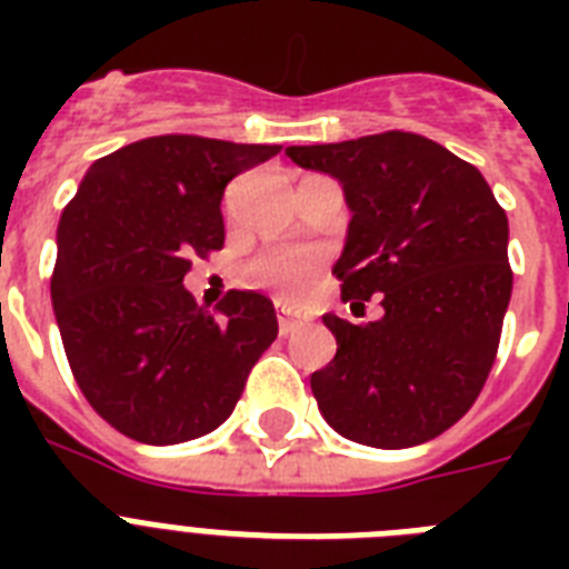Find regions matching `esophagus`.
<instances>
[{
  "instance_id": "34e87169",
  "label": "esophagus",
  "mask_w": 569,
  "mask_h": 569,
  "mask_svg": "<svg viewBox=\"0 0 569 569\" xmlns=\"http://www.w3.org/2000/svg\"><path fill=\"white\" fill-rule=\"evenodd\" d=\"M307 316H292V312L280 310V316H277V325H280V337H289L295 328H301V325H307Z\"/></svg>"
}]
</instances>
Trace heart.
Masks as SVG:
<instances>
[{"mask_svg":"<svg viewBox=\"0 0 569 569\" xmlns=\"http://www.w3.org/2000/svg\"><path fill=\"white\" fill-rule=\"evenodd\" d=\"M316 266H319L316 250H277L259 262L257 274L266 286L277 289L286 298H295L310 286Z\"/></svg>","mask_w":569,"mask_h":569,"instance_id":"obj_1","label":"heart"}]
</instances>
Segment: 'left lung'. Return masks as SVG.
<instances>
[{
	"label": "left lung",
	"instance_id": "left-lung-1",
	"mask_svg": "<svg viewBox=\"0 0 569 569\" xmlns=\"http://www.w3.org/2000/svg\"><path fill=\"white\" fill-rule=\"evenodd\" d=\"M286 156L342 182L351 223L333 274L346 301L383 307L369 325L325 316L337 357L310 378L321 416L375 449L433 440L493 369L513 286L505 209L478 168L413 132Z\"/></svg>",
	"mask_w": 569,
	"mask_h": 569
}]
</instances>
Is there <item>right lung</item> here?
I'll return each instance as SVG.
<instances>
[{
  "instance_id": "add662e5",
  "label": "right lung",
  "mask_w": 569,
  "mask_h": 569,
  "mask_svg": "<svg viewBox=\"0 0 569 569\" xmlns=\"http://www.w3.org/2000/svg\"><path fill=\"white\" fill-rule=\"evenodd\" d=\"M280 153L156 136L88 168L58 221L52 310L82 396L147 446L214 431L277 339L274 303L227 292L218 316L182 286L191 257L223 248L227 182Z\"/></svg>"
}]
</instances>
